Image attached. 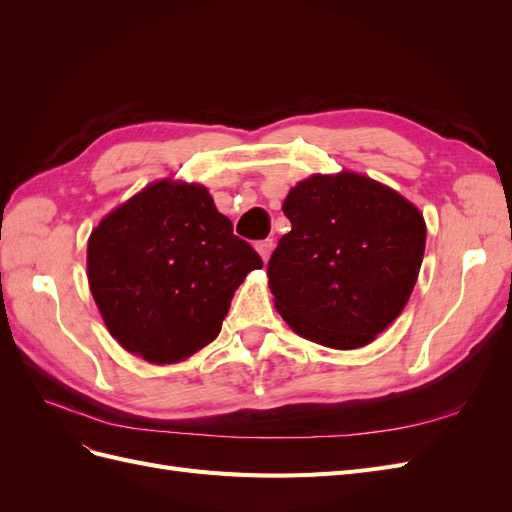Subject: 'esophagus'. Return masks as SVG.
I'll return each instance as SVG.
<instances>
[{
    "label": "esophagus",
    "instance_id": "34e87169",
    "mask_svg": "<svg viewBox=\"0 0 512 512\" xmlns=\"http://www.w3.org/2000/svg\"><path fill=\"white\" fill-rule=\"evenodd\" d=\"M256 250H258L260 258L267 262L269 256H271V250H273V239H262V241H258V243H256Z\"/></svg>",
    "mask_w": 512,
    "mask_h": 512
}]
</instances>
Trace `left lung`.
I'll return each mask as SVG.
<instances>
[{"instance_id":"1","label":"left lung","mask_w":512,"mask_h":512,"mask_svg":"<svg viewBox=\"0 0 512 512\" xmlns=\"http://www.w3.org/2000/svg\"><path fill=\"white\" fill-rule=\"evenodd\" d=\"M292 228L267 275L294 333L352 350L374 342L406 307L425 254L421 211L365 175H314L284 200Z\"/></svg>"}]
</instances>
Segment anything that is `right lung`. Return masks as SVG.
I'll return each mask as SVG.
<instances>
[{
  "label": "right lung",
  "mask_w": 512,
  "mask_h": 512,
  "mask_svg": "<svg viewBox=\"0 0 512 512\" xmlns=\"http://www.w3.org/2000/svg\"><path fill=\"white\" fill-rule=\"evenodd\" d=\"M260 267L203 185L170 179L108 213L87 243L89 288L106 329L158 365L213 342L232 294Z\"/></svg>",
  "instance_id": "1"
}]
</instances>
